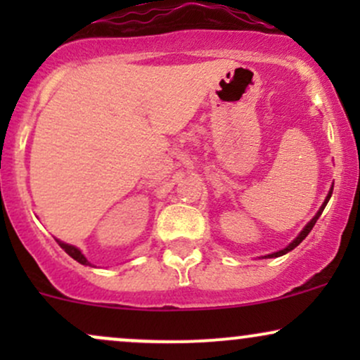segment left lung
<instances>
[{"mask_svg": "<svg viewBox=\"0 0 360 360\" xmlns=\"http://www.w3.org/2000/svg\"><path fill=\"white\" fill-rule=\"evenodd\" d=\"M332 193H333V188H330V191H328V194H326V198H325V201H323V205H321L320 206V210H318V213L315 214V217H313L311 218V220H309L308 221V225L307 226H304V229L303 230H301V232H300V235H298V237H296L295 238V240H292L291 243H289V245L286 247V249H283V250H279V252H274V254H269V255H264V257H281V255H284V254H288V252L289 250H292V249H295V247H298L300 245V243L301 242H303L304 240V238H307V235L309 233V232H311V229H313V226H315V223H316V220H318V218H320V214L321 213H323V210H325V206H326V203H328V200H330V198H332Z\"/></svg>", "mask_w": 360, "mask_h": 360, "instance_id": "obj_1", "label": "left lung"}]
</instances>
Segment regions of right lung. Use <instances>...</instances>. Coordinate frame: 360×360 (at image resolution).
Segmentation results:
<instances>
[{"label":"right lung","mask_w":360,"mask_h":360,"mask_svg":"<svg viewBox=\"0 0 360 360\" xmlns=\"http://www.w3.org/2000/svg\"><path fill=\"white\" fill-rule=\"evenodd\" d=\"M56 240H57V238H56ZM57 243H59V245L62 247V249L65 250V254L71 255V257H72L74 260H77V262L82 264V266H89L88 259H86L84 255H82V252H81L79 249H77V247L69 245V243H64V242H60V240H57Z\"/></svg>","instance_id":"right-lung-1"}]
</instances>
